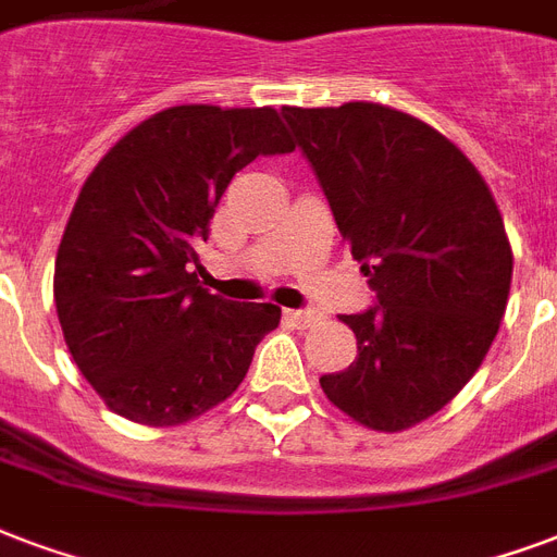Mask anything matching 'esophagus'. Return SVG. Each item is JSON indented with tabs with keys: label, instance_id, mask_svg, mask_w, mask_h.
I'll return each instance as SVG.
<instances>
[{
	"label": "esophagus",
	"instance_id": "esophagus-1",
	"mask_svg": "<svg viewBox=\"0 0 557 557\" xmlns=\"http://www.w3.org/2000/svg\"><path fill=\"white\" fill-rule=\"evenodd\" d=\"M284 320L290 325H296V329H308V325H313L320 317L313 311H284Z\"/></svg>",
	"mask_w": 557,
	"mask_h": 557
}]
</instances>
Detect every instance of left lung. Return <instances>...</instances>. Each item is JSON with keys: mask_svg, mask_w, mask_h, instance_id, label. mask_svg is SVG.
Returning a JSON list of instances; mask_svg holds the SVG:
<instances>
[{"mask_svg": "<svg viewBox=\"0 0 557 557\" xmlns=\"http://www.w3.org/2000/svg\"><path fill=\"white\" fill-rule=\"evenodd\" d=\"M379 308L343 313L358 358L320 379L334 408L405 432L482 367L511 294L499 205L437 128L379 102L282 108Z\"/></svg>", "mask_w": 557, "mask_h": 557, "instance_id": "1", "label": "left lung"}]
</instances>
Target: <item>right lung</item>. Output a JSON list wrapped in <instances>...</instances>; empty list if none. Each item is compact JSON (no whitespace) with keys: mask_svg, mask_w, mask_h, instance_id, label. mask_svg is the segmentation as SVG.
I'll list each match as a JSON object with an SVG mask.
<instances>
[{"mask_svg":"<svg viewBox=\"0 0 557 557\" xmlns=\"http://www.w3.org/2000/svg\"><path fill=\"white\" fill-rule=\"evenodd\" d=\"M294 149L275 108L173 104L87 175L52 290L75 367L111 411L170 429L240 387L282 308L208 294L196 246L237 170Z\"/></svg>","mask_w":557,"mask_h":557,"instance_id":"obj_1","label":"right lung"}]
</instances>
